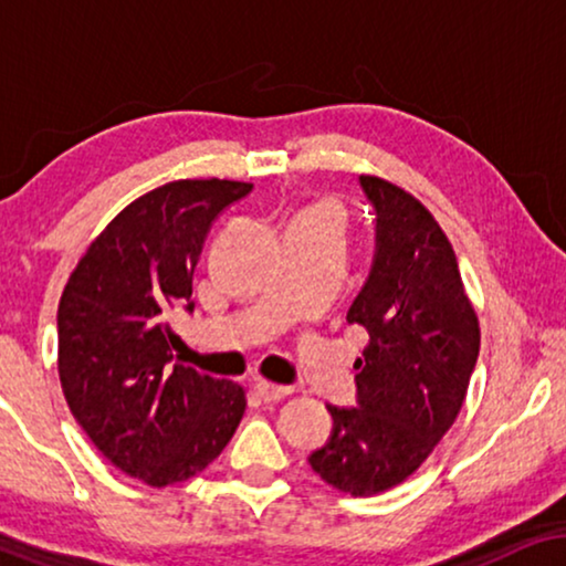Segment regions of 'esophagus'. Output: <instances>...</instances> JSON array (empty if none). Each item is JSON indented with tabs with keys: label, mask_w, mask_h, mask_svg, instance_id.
<instances>
[{
	"label": "esophagus",
	"mask_w": 566,
	"mask_h": 566,
	"mask_svg": "<svg viewBox=\"0 0 566 566\" xmlns=\"http://www.w3.org/2000/svg\"><path fill=\"white\" fill-rule=\"evenodd\" d=\"M254 391H258L260 399L277 401V399L289 397L293 389H291V386H277V384H270V381H258V384H254Z\"/></svg>",
	"instance_id": "obj_1"
}]
</instances>
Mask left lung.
I'll list each match as a JSON object with an SVG mask.
<instances>
[{
  "instance_id": "left-lung-1",
  "label": "left lung",
  "mask_w": 566,
  "mask_h": 566,
  "mask_svg": "<svg viewBox=\"0 0 566 566\" xmlns=\"http://www.w3.org/2000/svg\"><path fill=\"white\" fill-rule=\"evenodd\" d=\"M360 185L376 211V254L347 312L368 332L355 360L358 407H329L335 428L308 463L335 490L370 497L412 476L451 430L482 332L436 216L384 177Z\"/></svg>"
}]
</instances>
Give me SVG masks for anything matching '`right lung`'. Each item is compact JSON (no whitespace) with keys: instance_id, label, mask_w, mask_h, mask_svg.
I'll use <instances>...</instances> for the list:
<instances>
[{"instance_id":"add662e5","label":"right lung","mask_w":566,"mask_h":566,"mask_svg":"<svg viewBox=\"0 0 566 566\" xmlns=\"http://www.w3.org/2000/svg\"><path fill=\"white\" fill-rule=\"evenodd\" d=\"M250 182L175 180L128 203L87 247L59 301V378L97 451L149 486L185 482L219 455L247 397L172 360L167 314L188 306L216 216Z\"/></svg>"}]
</instances>
